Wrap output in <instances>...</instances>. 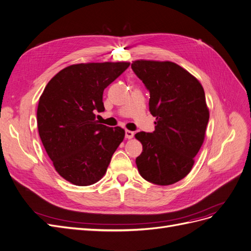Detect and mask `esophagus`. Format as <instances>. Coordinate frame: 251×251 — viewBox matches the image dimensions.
<instances>
[{
  "label": "esophagus",
  "mask_w": 251,
  "mask_h": 251,
  "mask_svg": "<svg viewBox=\"0 0 251 251\" xmlns=\"http://www.w3.org/2000/svg\"><path fill=\"white\" fill-rule=\"evenodd\" d=\"M133 137H134V132L126 129V138H127V139H132Z\"/></svg>",
  "instance_id": "esophagus-1"
}]
</instances>
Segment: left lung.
Here are the masks:
<instances>
[{
    "instance_id": "8db88e82",
    "label": "left lung",
    "mask_w": 251,
    "mask_h": 251,
    "mask_svg": "<svg viewBox=\"0 0 251 251\" xmlns=\"http://www.w3.org/2000/svg\"><path fill=\"white\" fill-rule=\"evenodd\" d=\"M132 70L150 91L152 133L139 132L142 152L136 164L150 183L168 186L183 179L204 140L210 112L201 84L170 61L136 60Z\"/></svg>"
}]
</instances>
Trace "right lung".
Returning a JSON list of instances; mask_svg holds the SVG:
<instances>
[{
	"label": "right lung",
	"instance_id": "1",
	"mask_svg": "<svg viewBox=\"0 0 251 251\" xmlns=\"http://www.w3.org/2000/svg\"><path fill=\"white\" fill-rule=\"evenodd\" d=\"M128 66V62L67 66L51 77L39 98L41 142L56 171L74 185L99 181L124 140V128L100 125L96 113L105 110L103 90Z\"/></svg>",
	"mask_w": 251,
	"mask_h": 251
}]
</instances>
